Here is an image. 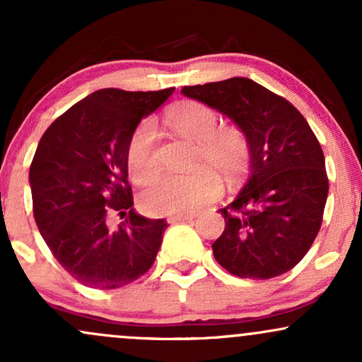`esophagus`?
Masks as SVG:
<instances>
[{
	"label": "esophagus",
	"instance_id": "obj_1",
	"mask_svg": "<svg viewBox=\"0 0 362 362\" xmlns=\"http://www.w3.org/2000/svg\"><path fill=\"white\" fill-rule=\"evenodd\" d=\"M195 216H197L195 213H180V214H175V216H170V218H168V223L189 221V219H194Z\"/></svg>",
	"mask_w": 362,
	"mask_h": 362
}]
</instances>
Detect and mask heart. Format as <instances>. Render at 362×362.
I'll return each mask as SVG.
<instances>
[{
    "mask_svg": "<svg viewBox=\"0 0 362 362\" xmlns=\"http://www.w3.org/2000/svg\"><path fill=\"white\" fill-rule=\"evenodd\" d=\"M167 120L182 138L197 143L192 167L204 170L187 177H165L144 190L141 206L153 216L185 213L207 204L221 190L218 177L210 170L231 182L242 175L248 163V143L245 136L238 129H218V114L204 103L178 102L170 107ZM127 170L138 184H149L160 173L156 124L153 119H144L132 132L127 144Z\"/></svg>",
    "mask_w": 362,
    "mask_h": 362,
    "instance_id": "heart-1",
    "label": "heart"
}]
</instances>
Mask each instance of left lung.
Returning a JSON list of instances; mask_svg holds the SVG:
<instances>
[{
  "label": "left lung",
  "mask_w": 362,
  "mask_h": 362,
  "mask_svg": "<svg viewBox=\"0 0 362 362\" xmlns=\"http://www.w3.org/2000/svg\"><path fill=\"white\" fill-rule=\"evenodd\" d=\"M182 93L233 120L250 153L247 184L219 209L224 231L213 243L214 259L245 279L291 271L317 238L328 195L317 136L293 103L248 78L184 86Z\"/></svg>",
  "instance_id": "left-lung-1"
}]
</instances>
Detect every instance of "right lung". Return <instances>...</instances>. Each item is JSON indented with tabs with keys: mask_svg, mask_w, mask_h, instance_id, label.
<instances>
[{
	"mask_svg": "<svg viewBox=\"0 0 362 362\" xmlns=\"http://www.w3.org/2000/svg\"><path fill=\"white\" fill-rule=\"evenodd\" d=\"M173 90L93 91L39 141L28 173L37 228L62 269L83 286L122 288L156 259L168 224L132 209L127 144L141 119ZM114 212L127 218L117 230L106 223Z\"/></svg>",
	"mask_w": 362,
	"mask_h": 362,
	"instance_id": "1",
	"label": "right lung"
}]
</instances>
